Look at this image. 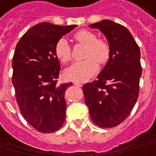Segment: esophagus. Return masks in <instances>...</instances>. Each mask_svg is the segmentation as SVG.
I'll list each match as a JSON object with an SVG mask.
<instances>
[{
  "instance_id": "obj_1",
  "label": "esophagus",
  "mask_w": 156,
  "mask_h": 156,
  "mask_svg": "<svg viewBox=\"0 0 156 156\" xmlns=\"http://www.w3.org/2000/svg\"><path fill=\"white\" fill-rule=\"evenodd\" d=\"M73 84H74L75 86H78V87H82V86H83V84H82L81 83H78V82H74Z\"/></svg>"
}]
</instances>
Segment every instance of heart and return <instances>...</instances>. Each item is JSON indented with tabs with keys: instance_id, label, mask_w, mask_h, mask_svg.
<instances>
[{
	"instance_id": "obj_1",
	"label": "heart",
	"mask_w": 156,
	"mask_h": 156,
	"mask_svg": "<svg viewBox=\"0 0 156 156\" xmlns=\"http://www.w3.org/2000/svg\"><path fill=\"white\" fill-rule=\"evenodd\" d=\"M73 39L78 44H85L83 58L73 63L65 71V77L71 81L84 82L93 76L100 65H105L110 59L111 47L106 40L97 38L94 33L83 29L73 34ZM55 56L62 63L72 59V47L65 38H60L54 46Z\"/></svg>"
}]
</instances>
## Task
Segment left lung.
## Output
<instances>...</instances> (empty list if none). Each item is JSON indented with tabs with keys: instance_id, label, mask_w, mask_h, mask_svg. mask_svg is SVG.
Here are the masks:
<instances>
[{
	"instance_id": "8db88e82",
	"label": "left lung",
	"mask_w": 156,
	"mask_h": 156,
	"mask_svg": "<svg viewBox=\"0 0 156 156\" xmlns=\"http://www.w3.org/2000/svg\"><path fill=\"white\" fill-rule=\"evenodd\" d=\"M90 28L99 29L106 36L111 56L98 79L83 86L84 101L94 123L105 128L116 127L130 114L139 97L140 51L122 25L105 19Z\"/></svg>"
}]
</instances>
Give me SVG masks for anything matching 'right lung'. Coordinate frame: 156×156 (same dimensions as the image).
<instances>
[{"label":"right lung","mask_w":156,"mask_h":156,"mask_svg":"<svg viewBox=\"0 0 156 156\" xmlns=\"http://www.w3.org/2000/svg\"><path fill=\"white\" fill-rule=\"evenodd\" d=\"M75 27L38 23L25 33L15 48L12 81L16 100L22 116L40 133L57 131L65 121L64 94L73 83H57L61 67L54 46Z\"/></svg>","instance_id":"right-lung-1"}]
</instances>
